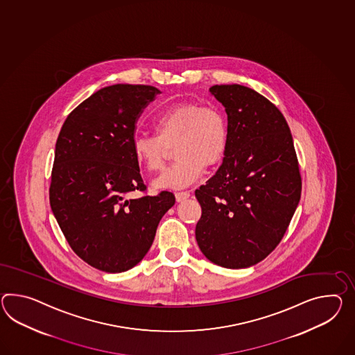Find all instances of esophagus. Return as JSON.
Returning <instances> with one entry per match:
<instances>
[{"label":"esophagus","instance_id":"34e87169","mask_svg":"<svg viewBox=\"0 0 355 355\" xmlns=\"http://www.w3.org/2000/svg\"><path fill=\"white\" fill-rule=\"evenodd\" d=\"M190 198V192L187 191H182V192H175V199L177 201H183V200Z\"/></svg>","mask_w":355,"mask_h":355}]
</instances>
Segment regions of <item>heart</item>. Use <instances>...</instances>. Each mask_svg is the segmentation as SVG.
I'll return each mask as SVG.
<instances>
[{"instance_id": "obj_1", "label": "heart", "mask_w": 355, "mask_h": 355, "mask_svg": "<svg viewBox=\"0 0 355 355\" xmlns=\"http://www.w3.org/2000/svg\"><path fill=\"white\" fill-rule=\"evenodd\" d=\"M156 135H139L132 141L137 164L148 172L163 169L171 148L177 162L154 181L155 189H183L198 181L205 166L219 164L230 141V125L218 106L178 103L155 118Z\"/></svg>"}]
</instances>
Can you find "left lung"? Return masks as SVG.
Here are the masks:
<instances>
[{
  "label": "left lung",
  "mask_w": 355,
  "mask_h": 355,
  "mask_svg": "<svg viewBox=\"0 0 355 355\" xmlns=\"http://www.w3.org/2000/svg\"><path fill=\"white\" fill-rule=\"evenodd\" d=\"M230 141L216 173L195 191L201 205L195 234L216 266L248 268L282 240L302 195L294 141L285 116L264 96L240 85H216Z\"/></svg>",
  "instance_id": "8db88e82"
}]
</instances>
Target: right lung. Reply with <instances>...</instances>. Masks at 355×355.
<instances>
[{"instance_id":"1","label":"right lung","mask_w":355,"mask_h":355,"mask_svg":"<svg viewBox=\"0 0 355 355\" xmlns=\"http://www.w3.org/2000/svg\"><path fill=\"white\" fill-rule=\"evenodd\" d=\"M157 94L144 85L104 87L68 115L56 141L52 213L73 251L103 272L137 266L175 202L169 191L130 198L146 190L132 141L139 115Z\"/></svg>"}]
</instances>
